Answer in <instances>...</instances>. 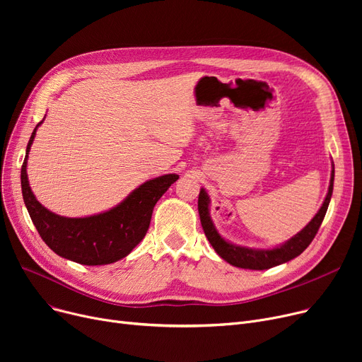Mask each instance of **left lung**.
<instances>
[{"label": "left lung", "mask_w": 362, "mask_h": 362, "mask_svg": "<svg viewBox=\"0 0 362 362\" xmlns=\"http://www.w3.org/2000/svg\"><path fill=\"white\" fill-rule=\"evenodd\" d=\"M333 180H334V165L332 170L330 177V186L329 192L326 195L325 202H322L318 213L314 216V218L303 227V229L296 233L293 238H291L288 242L281 243L280 246H276L273 250H254V248H245V246H238L230 242H227L220 236L217 232L216 226L210 217V197L205 192L202 187L198 198V211L204 233L206 239L210 240L214 251L229 264L235 265L239 269H250V270H267L276 265H280L283 262H288L298 255H300L303 251L308 248V245L315 238L320 226L325 220V216L327 213V208L330 204V198L333 194Z\"/></svg>", "instance_id": "1"}]
</instances>
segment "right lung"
I'll return each instance as SVG.
<instances>
[{"label": "right lung", "instance_id": "right-lung-1", "mask_svg": "<svg viewBox=\"0 0 362 362\" xmlns=\"http://www.w3.org/2000/svg\"><path fill=\"white\" fill-rule=\"evenodd\" d=\"M42 122L32 132L21 175L23 201L37 233L57 255L83 265H105L124 258L145 238L157 201L179 176L164 175L148 180L101 214L81 218L54 214L36 201L26 173L30 145Z\"/></svg>", "mask_w": 362, "mask_h": 362}]
</instances>
